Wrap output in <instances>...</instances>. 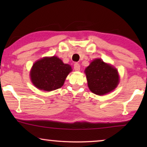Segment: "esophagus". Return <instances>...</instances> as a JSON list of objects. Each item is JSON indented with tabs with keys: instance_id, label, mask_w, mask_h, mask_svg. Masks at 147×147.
<instances>
[{
	"instance_id": "esophagus-1",
	"label": "esophagus",
	"mask_w": 147,
	"mask_h": 147,
	"mask_svg": "<svg viewBox=\"0 0 147 147\" xmlns=\"http://www.w3.org/2000/svg\"><path fill=\"white\" fill-rule=\"evenodd\" d=\"M74 69H75V71H80V65L78 63H74Z\"/></svg>"
}]
</instances>
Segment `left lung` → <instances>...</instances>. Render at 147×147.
Segmentation results:
<instances>
[{
  "label": "left lung",
  "instance_id": "1",
  "mask_svg": "<svg viewBox=\"0 0 147 147\" xmlns=\"http://www.w3.org/2000/svg\"><path fill=\"white\" fill-rule=\"evenodd\" d=\"M88 86L92 92L102 96L113 91L119 83L118 70L100 59H95L86 68Z\"/></svg>",
  "mask_w": 147,
  "mask_h": 147
}]
</instances>
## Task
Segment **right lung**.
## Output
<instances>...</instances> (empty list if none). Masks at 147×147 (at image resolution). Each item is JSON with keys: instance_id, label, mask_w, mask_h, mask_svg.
Here are the masks:
<instances>
[{"instance_id": "1", "label": "right lung", "mask_w": 147, "mask_h": 147, "mask_svg": "<svg viewBox=\"0 0 147 147\" xmlns=\"http://www.w3.org/2000/svg\"><path fill=\"white\" fill-rule=\"evenodd\" d=\"M71 71V66L63 63L59 57H45L33 64L30 76L36 88L50 92L62 87L66 77Z\"/></svg>"}]
</instances>
